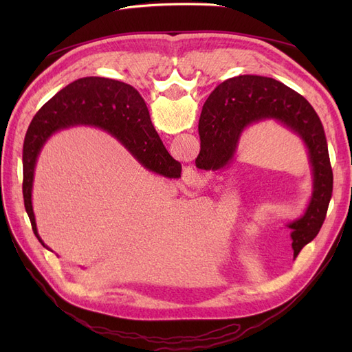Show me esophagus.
Segmentation results:
<instances>
[{"label": "esophagus", "mask_w": 352, "mask_h": 352, "mask_svg": "<svg viewBox=\"0 0 352 352\" xmlns=\"http://www.w3.org/2000/svg\"><path fill=\"white\" fill-rule=\"evenodd\" d=\"M184 180L188 186H198L199 185V175L197 173L195 167L188 166L184 170Z\"/></svg>", "instance_id": "esophagus-1"}]
</instances>
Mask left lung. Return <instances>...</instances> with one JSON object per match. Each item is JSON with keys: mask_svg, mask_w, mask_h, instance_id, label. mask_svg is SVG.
Returning a JSON list of instances; mask_svg holds the SVG:
<instances>
[{"mask_svg": "<svg viewBox=\"0 0 352 352\" xmlns=\"http://www.w3.org/2000/svg\"><path fill=\"white\" fill-rule=\"evenodd\" d=\"M274 122L300 138L311 167V197L304 214L287 223L294 257L320 230L333 189L327 142L320 119L301 94L279 80L254 74L228 79L210 94L202 107L198 132V168L220 172L235 160L239 141L250 126Z\"/></svg>", "mask_w": 352, "mask_h": 352, "instance_id": "left-lung-1", "label": "left lung"}]
</instances>
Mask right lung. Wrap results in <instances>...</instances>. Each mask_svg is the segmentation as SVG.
<instances>
[{"mask_svg":"<svg viewBox=\"0 0 352 352\" xmlns=\"http://www.w3.org/2000/svg\"><path fill=\"white\" fill-rule=\"evenodd\" d=\"M73 126H94L109 132L150 172L180 177L182 170L160 140L146 104L133 87L107 78L74 80L42 105L29 124L23 144L25 208L34 233L45 248L48 247L39 236L32 206L35 168L50 138Z\"/></svg>","mask_w":352,"mask_h":352,"instance_id":"obj_1","label":"right lung"}]
</instances>
